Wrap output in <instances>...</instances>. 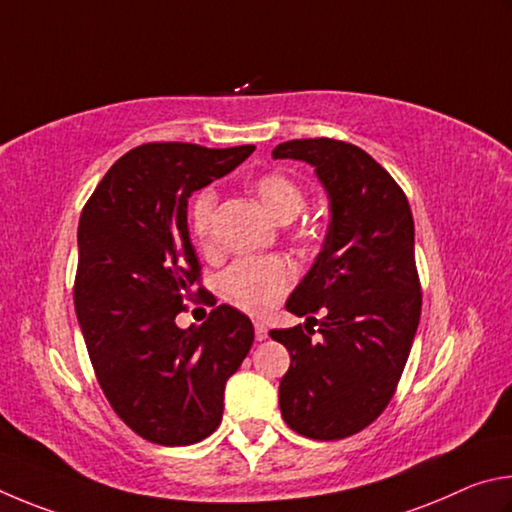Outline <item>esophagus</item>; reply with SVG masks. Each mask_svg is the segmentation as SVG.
<instances>
[{
  "mask_svg": "<svg viewBox=\"0 0 512 512\" xmlns=\"http://www.w3.org/2000/svg\"><path fill=\"white\" fill-rule=\"evenodd\" d=\"M254 330H256V339H258V342H263V339H267V326L261 324V321H256Z\"/></svg>",
  "mask_w": 512,
  "mask_h": 512,
  "instance_id": "1",
  "label": "esophagus"
}]
</instances>
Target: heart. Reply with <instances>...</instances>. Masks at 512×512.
I'll use <instances>...</instances> for the list:
<instances>
[{"mask_svg":"<svg viewBox=\"0 0 512 512\" xmlns=\"http://www.w3.org/2000/svg\"><path fill=\"white\" fill-rule=\"evenodd\" d=\"M251 188L265 206V211L281 224L292 222L306 204L301 186L283 173L261 175ZM215 202H218V197L211 188H204L193 202L191 227L202 245H209L213 236ZM292 281L294 272L283 258H240L224 270L220 292L231 306L245 310L249 315H265L288 294Z\"/></svg>","mask_w":512,"mask_h":512,"instance_id":"heart-1","label":"heart"}]
</instances>
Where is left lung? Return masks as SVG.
<instances>
[{"instance_id": "left-lung-1", "label": "left lung", "mask_w": 512, "mask_h": 512, "mask_svg": "<svg viewBox=\"0 0 512 512\" xmlns=\"http://www.w3.org/2000/svg\"><path fill=\"white\" fill-rule=\"evenodd\" d=\"M272 157L315 168L330 213L315 263L285 301L306 324L270 333L290 351L279 407L297 434L337 441L382 414L414 344L423 303L414 218L402 188L353 143L294 139Z\"/></svg>"}]
</instances>
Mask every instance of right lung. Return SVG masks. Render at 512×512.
<instances>
[{
	"instance_id": "1",
	"label": "right lung",
	"mask_w": 512,
	"mask_h": 512,
	"mask_svg": "<svg viewBox=\"0 0 512 512\" xmlns=\"http://www.w3.org/2000/svg\"><path fill=\"white\" fill-rule=\"evenodd\" d=\"M254 150L146 143L107 170L80 215L74 306L89 360L112 409L150 443L213 434L224 384L254 344L249 317L227 303L200 328L175 324L200 276L188 197Z\"/></svg>"
}]
</instances>
